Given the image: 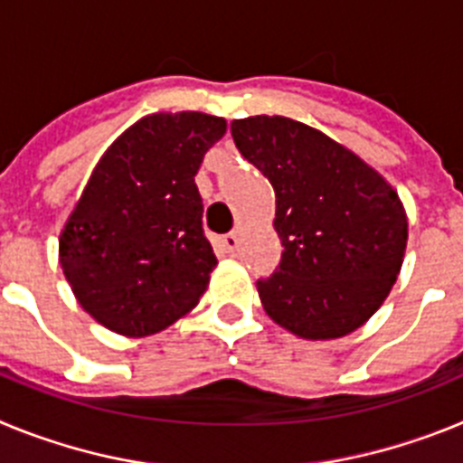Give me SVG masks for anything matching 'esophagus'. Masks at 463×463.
I'll list each match as a JSON object with an SVG mask.
<instances>
[{"mask_svg": "<svg viewBox=\"0 0 463 463\" xmlns=\"http://www.w3.org/2000/svg\"><path fill=\"white\" fill-rule=\"evenodd\" d=\"M222 245L227 248V250H236L239 248V232H229V234L222 236Z\"/></svg>", "mask_w": 463, "mask_h": 463, "instance_id": "esophagus-1", "label": "esophagus"}]
</instances>
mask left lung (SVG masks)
Returning <instances> with one entry per match:
<instances>
[{"mask_svg":"<svg viewBox=\"0 0 463 463\" xmlns=\"http://www.w3.org/2000/svg\"><path fill=\"white\" fill-rule=\"evenodd\" d=\"M276 192V271L257 280L276 325L306 341L353 334L383 306L403 264L406 208L394 187L326 134L285 116L232 122Z\"/></svg>","mask_w":463,"mask_h":463,"instance_id":"1","label":"left lung"}]
</instances>
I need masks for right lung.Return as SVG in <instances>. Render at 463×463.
Masks as SVG:
<instances>
[{
    "label": "right lung",
    "instance_id": "add662e5",
    "mask_svg": "<svg viewBox=\"0 0 463 463\" xmlns=\"http://www.w3.org/2000/svg\"><path fill=\"white\" fill-rule=\"evenodd\" d=\"M227 120L153 113L110 143L60 234L73 297L106 329L157 334L190 313L218 260L194 175Z\"/></svg>",
    "mask_w": 463,
    "mask_h": 463
}]
</instances>
